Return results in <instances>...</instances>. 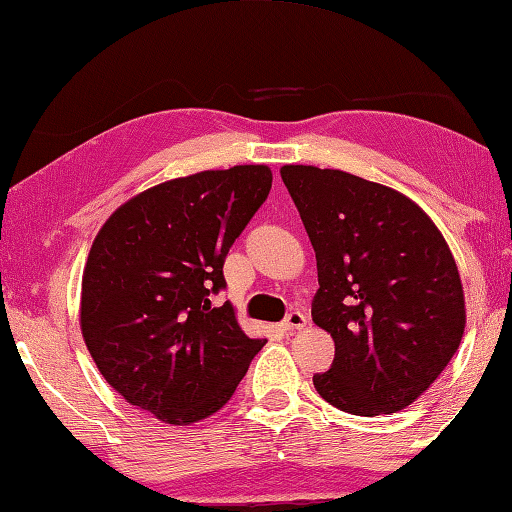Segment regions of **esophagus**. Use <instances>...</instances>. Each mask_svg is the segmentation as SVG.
<instances>
[{"instance_id": "34e87169", "label": "esophagus", "mask_w": 512, "mask_h": 512, "mask_svg": "<svg viewBox=\"0 0 512 512\" xmlns=\"http://www.w3.org/2000/svg\"><path fill=\"white\" fill-rule=\"evenodd\" d=\"M308 324V317L302 313V310H293V313H288V317L282 322V328L286 333H293V330H302Z\"/></svg>"}]
</instances>
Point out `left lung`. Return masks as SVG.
I'll return each instance as SVG.
<instances>
[{
  "label": "left lung",
  "mask_w": 512,
  "mask_h": 512,
  "mask_svg": "<svg viewBox=\"0 0 512 512\" xmlns=\"http://www.w3.org/2000/svg\"><path fill=\"white\" fill-rule=\"evenodd\" d=\"M317 259L313 322L335 359L313 384L344 413L410 406L442 375L466 326L453 253L422 208L344 170L282 166Z\"/></svg>",
  "instance_id": "1"
}]
</instances>
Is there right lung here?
<instances>
[{
	"instance_id": "add662e5",
	"label": "right lung",
	"mask_w": 512,
	"mask_h": 512,
	"mask_svg": "<svg viewBox=\"0 0 512 512\" xmlns=\"http://www.w3.org/2000/svg\"><path fill=\"white\" fill-rule=\"evenodd\" d=\"M273 173L264 164L202 170L144 190L99 230L82 277L79 324L99 373L128 404L173 426L217 413L266 339L228 302L224 259Z\"/></svg>"
}]
</instances>
